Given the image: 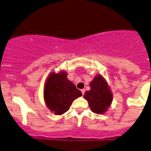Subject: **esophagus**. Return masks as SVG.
Segmentation results:
<instances>
[{
  "instance_id": "34e87169",
  "label": "esophagus",
  "mask_w": 151,
  "mask_h": 151,
  "mask_svg": "<svg viewBox=\"0 0 151 151\" xmlns=\"http://www.w3.org/2000/svg\"><path fill=\"white\" fill-rule=\"evenodd\" d=\"M81 93H82V95L84 94V93H85V89H81Z\"/></svg>"
}]
</instances>
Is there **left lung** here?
Instances as JSON below:
<instances>
[{"label": "left lung", "mask_w": 151, "mask_h": 151, "mask_svg": "<svg viewBox=\"0 0 151 151\" xmlns=\"http://www.w3.org/2000/svg\"><path fill=\"white\" fill-rule=\"evenodd\" d=\"M89 91H86L84 98L88 101L93 113L102 114L110 106L113 96L105 79L97 74L89 84Z\"/></svg>", "instance_id": "8db88e82"}]
</instances>
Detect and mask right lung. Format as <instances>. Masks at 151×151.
I'll use <instances>...</instances> for the list:
<instances>
[{"label": "right lung", "mask_w": 151, "mask_h": 151, "mask_svg": "<svg viewBox=\"0 0 151 151\" xmlns=\"http://www.w3.org/2000/svg\"><path fill=\"white\" fill-rule=\"evenodd\" d=\"M67 73H50L44 88V99L48 109L56 115H62L70 109L74 99L82 95L75 85L67 79Z\"/></svg>", "instance_id": "add662e5"}]
</instances>
